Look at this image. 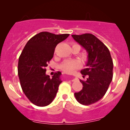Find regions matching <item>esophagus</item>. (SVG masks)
Instances as JSON below:
<instances>
[{
  "label": "esophagus",
  "mask_w": 130,
  "mask_h": 130,
  "mask_svg": "<svg viewBox=\"0 0 130 130\" xmlns=\"http://www.w3.org/2000/svg\"><path fill=\"white\" fill-rule=\"evenodd\" d=\"M71 80H72V81H73V80H74V79H73V78L71 79Z\"/></svg>",
  "instance_id": "1"
}]
</instances>
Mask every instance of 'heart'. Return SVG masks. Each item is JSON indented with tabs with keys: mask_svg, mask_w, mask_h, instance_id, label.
Wrapping results in <instances>:
<instances>
[{
	"mask_svg": "<svg viewBox=\"0 0 130 130\" xmlns=\"http://www.w3.org/2000/svg\"><path fill=\"white\" fill-rule=\"evenodd\" d=\"M80 66L79 61L76 59L65 60L60 65V68L66 73H72Z\"/></svg>",
	"mask_w": 130,
	"mask_h": 130,
	"instance_id": "heart-1",
	"label": "heart"
}]
</instances>
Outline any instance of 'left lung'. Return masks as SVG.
Wrapping results in <instances>:
<instances>
[{
	"label": "left lung",
	"mask_w": 130,
	"mask_h": 130,
	"mask_svg": "<svg viewBox=\"0 0 130 130\" xmlns=\"http://www.w3.org/2000/svg\"><path fill=\"white\" fill-rule=\"evenodd\" d=\"M88 54L87 68L82 70L86 80H80L83 87L74 93L80 104L90 105L99 101L106 93L113 76V62L108 48L95 35L91 34L71 35Z\"/></svg>",
	"instance_id": "1"
}]
</instances>
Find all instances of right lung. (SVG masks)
<instances>
[{
  "instance_id": "add662e5",
  "label": "right lung",
  "mask_w": 130,
  "mask_h": 130,
  "mask_svg": "<svg viewBox=\"0 0 130 130\" xmlns=\"http://www.w3.org/2000/svg\"><path fill=\"white\" fill-rule=\"evenodd\" d=\"M70 34L56 35L47 32L37 34L27 41L19 58L18 76L22 91L33 104L46 106L56 97L62 80L61 72L52 78L46 67L53 57L55 48Z\"/></svg>"
}]
</instances>
